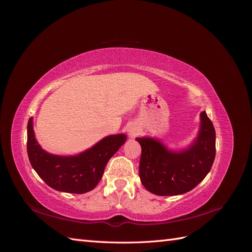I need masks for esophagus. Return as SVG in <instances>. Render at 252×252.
Instances as JSON below:
<instances>
[{
  "instance_id": "esophagus-1",
  "label": "esophagus",
  "mask_w": 252,
  "mask_h": 252,
  "mask_svg": "<svg viewBox=\"0 0 252 252\" xmlns=\"http://www.w3.org/2000/svg\"><path fill=\"white\" fill-rule=\"evenodd\" d=\"M128 132H129V136H130L131 139H133V138H135L136 135L140 134V128L134 126V125L130 126L128 129Z\"/></svg>"
}]
</instances>
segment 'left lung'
<instances>
[{
	"label": "left lung",
	"instance_id": "obj_1",
	"mask_svg": "<svg viewBox=\"0 0 252 252\" xmlns=\"http://www.w3.org/2000/svg\"><path fill=\"white\" fill-rule=\"evenodd\" d=\"M200 131L187 149L172 151L158 140L136 138L142 147L140 178L143 186L157 195L190 191L205 179L216 158V130L205 111Z\"/></svg>",
	"mask_w": 252,
	"mask_h": 252
}]
</instances>
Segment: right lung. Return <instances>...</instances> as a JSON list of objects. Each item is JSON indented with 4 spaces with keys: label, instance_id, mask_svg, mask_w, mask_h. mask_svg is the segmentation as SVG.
Masks as SVG:
<instances>
[{
    "label": "right lung",
    "instance_id": "right-lung-1",
    "mask_svg": "<svg viewBox=\"0 0 252 252\" xmlns=\"http://www.w3.org/2000/svg\"><path fill=\"white\" fill-rule=\"evenodd\" d=\"M32 118L27 125V154L30 164L46 184L68 193H85L101 181L106 164L123 145V133L108 135L94 146L77 156L62 157L48 154L36 142Z\"/></svg>",
    "mask_w": 252,
    "mask_h": 252
}]
</instances>
